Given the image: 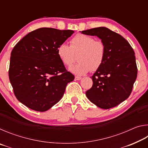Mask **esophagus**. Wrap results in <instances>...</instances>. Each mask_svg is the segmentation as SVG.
Returning a JSON list of instances; mask_svg holds the SVG:
<instances>
[{"instance_id":"obj_1","label":"esophagus","mask_w":148,"mask_h":148,"mask_svg":"<svg viewBox=\"0 0 148 148\" xmlns=\"http://www.w3.org/2000/svg\"><path fill=\"white\" fill-rule=\"evenodd\" d=\"M81 79H82V77H79V76L75 77V79H76V80H80Z\"/></svg>"}]
</instances>
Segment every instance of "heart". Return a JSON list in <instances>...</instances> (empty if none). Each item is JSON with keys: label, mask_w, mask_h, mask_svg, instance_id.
<instances>
[{"label": "heart", "mask_w": 148, "mask_h": 148, "mask_svg": "<svg viewBox=\"0 0 148 148\" xmlns=\"http://www.w3.org/2000/svg\"><path fill=\"white\" fill-rule=\"evenodd\" d=\"M70 46L62 44L57 47V56L66 66H71L77 55L79 62L69 68V71L76 76H83L91 71H97L104 62L106 47L102 41L95 40L87 35L76 34L70 41Z\"/></svg>", "instance_id": "1"}]
</instances>
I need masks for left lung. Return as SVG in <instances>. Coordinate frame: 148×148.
<instances>
[{
	"label": "left lung",
	"mask_w": 148,
	"mask_h": 148,
	"mask_svg": "<svg viewBox=\"0 0 148 148\" xmlns=\"http://www.w3.org/2000/svg\"><path fill=\"white\" fill-rule=\"evenodd\" d=\"M81 32L99 37L106 47L104 62L91 77L92 86L86 91V97L102 109L116 106L130 96L136 79L134 50L123 37L106 27Z\"/></svg>",
	"instance_id": "8db88e82"
}]
</instances>
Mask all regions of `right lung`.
<instances>
[{"label":"right lung","mask_w":148,"mask_h":148,"mask_svg":"<svg viewBox=\"0 0 148 148\" xmlns=\"http://www.w3.org/2000/svg\"><path fill=\"white\" fill-rule=\"evenodd\" d=\"M73 33L43 27L29 32L14 46L9 79L15 96L25 106L45 112L62 99L74 76L59 58L57 47Z\"/></svg>","instance_id":"right-lung-1"}]
</instances>
